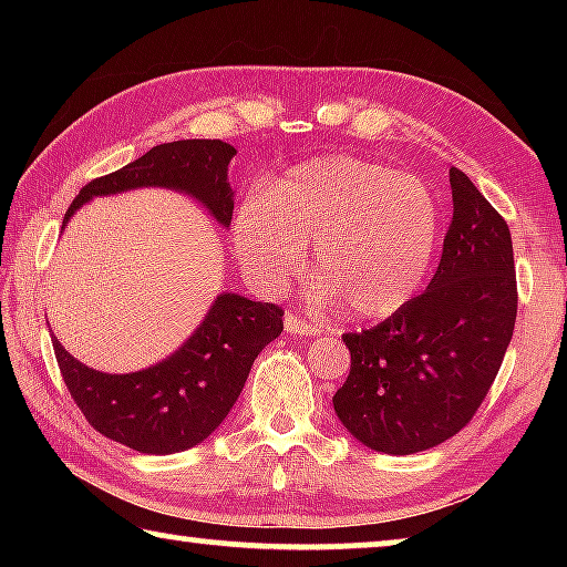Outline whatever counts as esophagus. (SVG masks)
<instances>
[{"label":"esophagus","instance_id":"obj_1","mask_svg":"<svg viewBox=\"0 0 567 567\" xmlns=\"http://www.w3.org/2000/svg\"><path fill=\"white\" fill-rule=\"evenodd\" d=\"M285 328H287V332H292V334H318L320 332L318 324L300 318V315H295V312L285 315Z\"/></svg>","mask_w":567,"mask_h":567}]
</instances>
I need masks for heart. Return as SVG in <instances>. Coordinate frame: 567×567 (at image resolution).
<instances>
[{
  "label": "heart",
  "mask_w": 567,
  "mask_h": 567,
  "mask_svg": "<svg viewBox=\"0 0 567 567\" xmlns=\"http://www.w3.org/2000/svg\"><path fill=\"white\" fill-rule=\"evenodd\" d=\"M440 239V207L425 182L358 157L290 169L237 209L235 247L262 287L300 272L312 245L322 295L362 320L400 312L425 282Z\"/></svg>",
  "instance_id": "obj_1"
}]
</instances>
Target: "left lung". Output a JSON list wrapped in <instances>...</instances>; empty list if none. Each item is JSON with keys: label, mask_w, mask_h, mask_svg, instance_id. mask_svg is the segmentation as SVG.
<instances>
[{"label": "left lung", "mask_w": 567, "mask_h": 567, "mask_svg": "<svg viewBox=\"0 0 567 567\" xmlns=\"http://www.w3.org/2000/svg\"><path fill=\"white\" fill-rule=\"evenodd\" d=\"M453 223L427 290L362 332H344L350 375L334 412L362 445L410 455L463 430L491 392L517 315L513 239L465 172L450 167Z\"/></svg>", "instance_id": "obj_1"}]
</instances>
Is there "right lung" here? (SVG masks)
I'll list each match as a JSON object with an SVG mask.
<instances>
[{"label":"right lung","mask_w":567,"mask_h":567,"mask_svg":"<svg viewBox=\"0 0 567 567\" xmlns=\"http://www.w3.org/2000/svg\"><path fill=\"white\" fill-rule=\"evenodd\" d=\"M235 147L223 140H179L152 147L122 169L80 189L64 223L87 199L134 187H172L197 197L219 225L233 223L227 165ZM282 307L219 295L195 334L159 364L130 375L92 370L52 340L64 385L104 437L147 455L195 447L213 435L245 388L257 354L282 332Z\"/></svg>","instance_id":"1"}]
</instances>
